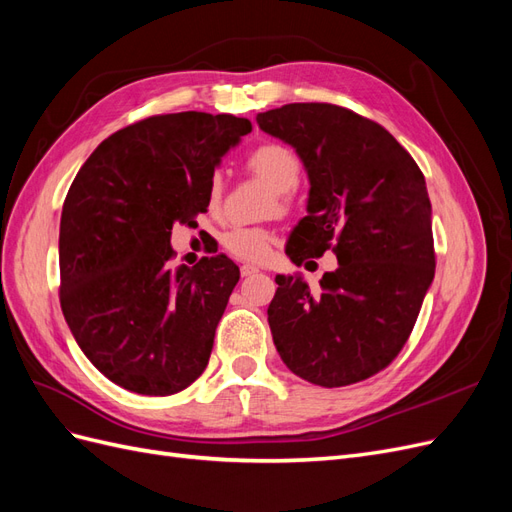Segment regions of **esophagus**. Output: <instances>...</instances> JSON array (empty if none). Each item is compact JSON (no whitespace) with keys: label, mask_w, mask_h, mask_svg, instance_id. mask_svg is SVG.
<instances>
[{"label":"esophagus","mask_w":512,"mask_h":512,"mask_svg":"<svg viewBox=\"0 0 512 512\" xmlns=\"http://www.w3.org/2000/svg\"><path fill=\"white\" fill-rule=\"evenodd\" d=\"M256 273H258V269L252 267V265H243V267H241V275H243V277H250V275H256Z\"/></svg>","instance_id":"1"}]
</instances>
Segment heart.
<instances>
[{
	"instance_id": "heart-1",
	"label": "heart",
	"mask_w": 512,
	"mask_h": 512,
	"mask_svg": "<svg viewBox=\"0 0 512 512\" xmlns=\"http://www.w3.org/2000/svg\"><path fill=\"white\" fill-rule=\"evenodd\" d=\"M247 168L275 190L277 207L286 209L290 205L292 190L297 188L301 179V162L297 158V153L284 145L265 143L256 147L250 156H247ZM222 192V177L213 175L207 185V198L211 209L220 205ZM222 245L230 256H235L239 260L262 262L271 252L273 235L269 228L262 226H237L228 230L222 237Z\"/></svg>"
}]
</instances>
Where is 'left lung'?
Listing matches in <instances>:
<instances>
[{
    "instance_id": "left-lung-1",
    "label": "left lung",
    "mask_w": 512,
    "mask_h": 512,
    "mask_svg": "<svg viewBox=\"0 0 512 512\" xmlns=\"http://www.w3.org/2000/svg\"><path fill=\"white\" fill-rule=\"evenodd\" d=\"M256 121L297 149L312 185L286 254L301 265L333 250L339 262L318 294L275 277V348L312 384L367 380L406 346L436 273L425 177L389 130L344 106L294 102Z\"/></svg>"
}]
</instances>
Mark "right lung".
Instances as JSON below:
<instances>
[{
  "label": "right lung",
  "mask_w": 512,
  "mask_h": 512,
  "mask_svg": "<svg viewBox=\"0 0 512 512\" xmlns=\"http://www.w3.org/2000/svg\"><path fill=\"white\" fill-rule=\"evenodd\" d=\"M252 132L235 115H153L102 141L76 173L59 224V301L102 374L166 397L203 374L239 267L224 254L170 267V230L209 207L224 153Z\"/></svg>",
  "instance_id": "1"
}]
</instances>
